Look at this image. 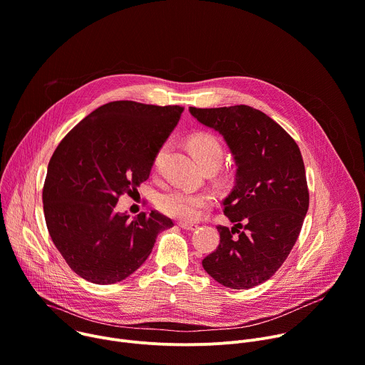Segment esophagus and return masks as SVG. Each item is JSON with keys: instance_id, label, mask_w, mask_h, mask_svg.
Segmentation results:
<instances>
[{"instance_id": "obj_1", "label": "esophagus", "mask_w": 365, "mask_h": 365, "mask_svg": "<svg viewBox=\"0 0 365 365\" xmlns=\"http://www.w3.org/2000/svg\"><path fill=\"white\" fill-rule=\"evenodd\" d=\"M178 225L186 231H193L196 230V225L195 224H190V222H178Z\"/></svg>"}]
</instances>
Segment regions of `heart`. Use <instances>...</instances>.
I'll return each instance as SVG.
<instances>
[{"mask_svg": "<svg viewBox=\"0 0 365 365\" xmlns=\"http://www.w3.org/2000/svg\"><path fill=\"white\" fill-rule=\"evenodd\" d=\"M189 147L195 155L196 162L205 169L207 166H220L224 158V151L220 141L207 134H197L189 140ZM166 153L163 145L155 154L153 166L159 169ZM212 205V196L205 192H190L186 189H173L163 193L159 197V210L180 221H193L200 215V211Z\"/></svg>", "mask_w": 365, "mask_h": 365, "instance_id": "b5f03b06", "label": "heart"}]
</instances>
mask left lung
<instances>
[{"instance_id":"1","label":"left lung","mask_w":365,"mask_h":365,"mask_svg":"<svg viewBox=\"0 0 365 365\" xmlns=\"http://www.w3.org/2000/svg\"><path fill=\"white\" fill-rule=\"evenodd\" d=\"M189 111L224 137L237 166L222 202L234 227H217L220 245L202 266L225 287L251 289L280 269L300 234L309 207L300 150L276 121L248 106Z\"/></svg>"}]
</instances>
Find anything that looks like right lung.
Returning <instances> with one entry per match:
<instances>
[{
  "instance_id": "right-lung-1",
  "label": "right lung",
  "mask_w": 365,
  "mask_h": 365,
  "mask_svg": "<svg viewBox=\"0 0 365 365\" xmlns=\"http://www.w3.org/2000/svg\"><path fill=\"white\" fill-rule=\"evenodd\" d=\"M183 107L108 102L59 143L47 166L43 211L51 241L68 266L95 284L133 274L170 218L151 211L117 212L118 197L148 179L155 154L178 125Z\"/></svg>"
}]
</instances>
